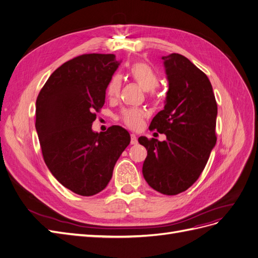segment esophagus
I'll list each match as a JSON object with an SVG mask.
<instances>
[{
  "label": "esophagus",
  "mask_w": 258,
  "mask_h": 258,
  "mask_svg": "<svg viewBox=\"0 0 258 258\" xmlns=\"http://www.w3.org/2000/svg\"><path fill=\"white\" fill-rule=\"evenodd\" d=\"M131 141H130V143H131V145H137L138 144V138H137V136L135 135V133H131Z\"/></svg>",
  "instance_id": "34e87169"
}]
</instances>
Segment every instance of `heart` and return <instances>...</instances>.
<instances>
[{"mask_svg": "<svg viewBox=\"0 0 258 258\" xmlns=\"http://www.w3.org/2000/svg\"><path fill=\"white\" fill-rule=\"evenodd\" d=\"M129 75L143 91L149 92L150 95H155L156 87L159 85V76L155 72V69L144 61H138L133 64L129 69ZM122 84V79L120 75L115 74L109 80L106 85V94L111 99L117 98L120 94ZM144 112L137 109H127L121 111L119 119L127 125L129 128L139 129L144 119Z\"/></svg>", "mask_w": 258, "mask_h": 258, "instance_id": "obj_1", "label": "heart"}]
</instances>
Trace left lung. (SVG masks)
<instances>
[{
    "instance_id": "8db88e82",
    "label": "left lung",
    "mask_w": 258,
    "mask_h": 258,
    "mask_svg": "<svg viewBox=\"0 0 258 258\" xmlns=\"http://www.w3.org/2000/svg\"><path fill=\"white\" fill-rule=\"evenodd\" d=\"M168 91L165 105L149 129L166 140L139 138L147 150L143 176L152 188L165 195L189 189L205 168L217 143L218 105L208 77L178 53L162 56Z\"/></svg>"
}]
</instances>
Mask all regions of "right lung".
Returning a JSON list of instances; mask_svg holds the SVG:
<instances>
[{
    "label": "right lung",
    "instance_id": "add662e5",
    "mask_svg": "<svg viewBox=\"0 0 258 258\" xmlns=\"http://www.w3.org/2000/svg\"><path fill=\"white\" fill-rule=\"evenodd\" d=\"M120 61L114 54H83L59 66L36 100L35 127L43 160L65 188L82 197L102 191L130 143L129 132L112 126L94 132L109 80Z\"/></svg>",
    "mask_w": 258,
    "mask_h": 258
}]
</instances>
